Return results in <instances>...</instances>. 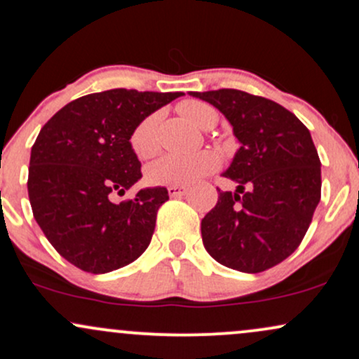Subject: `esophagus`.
<instances>
[{"label":"esophagus","instance_id":"1","mask_svg":"<svg viewBox=\"0 0 359 359\" xmlns=\"http://www.w3.org/2000/svg\"><path fill=\"white\" fill-rule=\"evenodd\" d=\"M190 191V188L188 187H168V193H169V196H183V195H187V193Z\"/></svg>","mask_w":359,"mask_h":359}]
</instances>
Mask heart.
Returning a JSON list of instances; mask_svg holds the SVG:
<instances>
[{
    "label": "heart",
    "mask_w": 359,
    "mask_h": 359,
    "mask_svg": "<svg viewBox=\"0 0 359 359\" xmlns=\"http://www.w3.org/2000/svg\"><path fill=\"white\" fill-rule=\"evenodd\" d=\"M180 111L198 128H212L219 118L215 108L203 102H195V100L181 103ZM156 127H158V115L152 114L140 120L130 132L128 142L137 158L147 159L156 154L158 151ZM219 164V156L212 151H200L188 156L166 154L149 164L146 178L151 184H159V187H164V184L188 187L215 171Z\"/></svg>",
    "instance_id": "heart-1"
}]
</instances>
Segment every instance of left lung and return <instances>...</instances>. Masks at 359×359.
<instances>
[{
  "label": "left lung",
  "instance_id": "obj_1",
  "mask_svg": "<svg viewBox=\"0 0 359 359\" xmlns=\"http://www.w3.org/2000/svg\"><path fill=\"white\" fill-rule=\"evenodd\" d=\"M231 122L241 142L225 178L236 191L201 220L213 259L243 273L276 266L299 248L320 201V159L309 128L292 111L241 90L190 91Z\"/></svg>",
  "mask_w": 359,
  "mask_h": 359
}]
</instances>
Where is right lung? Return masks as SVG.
<instances>
[{
    "label": "right lung",
    "instance_id": "add662e5",
    "mask_svg": "<svg viewBox=\"0 0 359 359\" xmlns=\"http://www.w3.org/2000/svg\"><path fill=\"white\" fill-rule=\"evenodd\" d=\"M183 93L108 90L60 108L32 147L28 198L35 220L64 259L83 271H114L147 249L166 188L115 203L142 178L130 132Z\"/></svg>",
    "mask_w": 359,
    "mask_h": 359
}]
</instances>
